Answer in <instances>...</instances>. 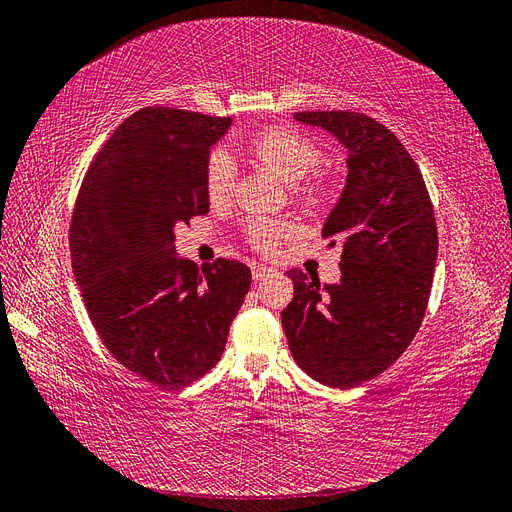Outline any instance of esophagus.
I'll list each match as a JSON object with an SVG mask.
<instances>
[{
	"label": "esophagus",
	"mask_w": 512,
	"mask_h": 512,
	"mask_svg": "<svg viewBox=\"0 0 512 512\" xmlns=\"http://www.w3.org/2000/svg\"><path fill=\"white\" fill-rule=\"evenodd\" d=\"M273 273H275L273 267H267V265H252V277H254L256 282L265 280V277H269V275H273Z\"/></svg>",
	"instance_id": "1"
}]
</instances>
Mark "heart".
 Here are the masks:
<instances>
[{
  "label": "heart",
  "mask_w": 512,
  "mask_h": 512,
  "mask_svg": "<svg viewBox=\"0 0 512 512\" xmlns=\"http://www.w3.org/2000/svg\"><path fill=\"white\" fill-rule=\"evenodd\" d=\"M250 156L265 168L288 181L297 183V196L307 205H318L324 198V183L314 173L322 162L320 147L307 136L288 128H267L258 132L250 145ZM207 196L213 205L224 203L235 188V166L224 153H213L205 173ZM292 235V228L284 222L256 218L247 222V241L256 250L271 252L282 239Z\"/></svg>",
  "instance_id": "b5f03b06"
}]
</instances>
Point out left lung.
<instances>
[{
    "mask_svg": "<svg viewBox=\"0 0 512 512\" xmlns=\"http://www.w3.org/2000/svg\"><path fill=\"white\" fill-rule=\"evenodd\" d=\"M294 119L346 147V185L322 226L342 245V280L290 269L294 297L282 312L294 361L314 380L352 389L391 367L421 327L438 258L425 181L399 138L363 113L309 111Z\"/></svg>",
    "mask_w": 512,
    "mask_h": 512,
    "instance_id": "left-lung-1",
    "label": "left lung"
}]
</instances>
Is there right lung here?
<instances>
[{"label": "right lung", "instance_id": "right-lung-1", "mask_svg": "<svg viewBox=\"0 0 512 512\" xmlns=\"http://www.w3.org/2000/svg\"><path fill=\"white\" fill-rule=\"evenodd\" d=\"M230 123L141 108L89 164L72 213L74 280L102 344L132 374L168 391L222 359L252 284L239 260L198 267L175 252V224L209 211V153Z\"/></svg>", "mask_w": 512, "mask_h": 512}]
</instances>
